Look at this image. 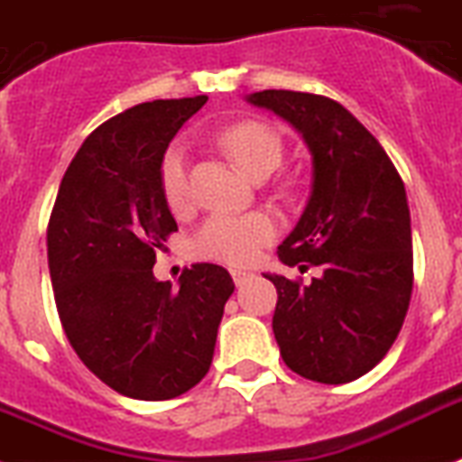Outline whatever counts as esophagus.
<instances>
[{
  "label": "esophagus",
  "mask_w": 462,
  "mask_h": 462,
  "mask_svg": "<svg viewBox=\"0 0 462 462\" xmlns=\"http://www.w3.org/2000/svg\"><path fill=\"white\" fill-rule=\"evenodd\" d=\"M231 275H234V282L238 287H243L247 282V280L252 278V273H247V271H231Z\"/></svg>",
  "instance_id": "esophagus-1"
}]
</instances>
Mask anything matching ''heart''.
<instances>
[{
  "label": "heart",
  "mask_w": 462,
  "mask_h": 462,
  "mask_svg": "<svg viewBox=\"0 0 462 462\" xmlns=\"http://www.w3.org/2000/svg\"><path fill=\"white\" fill-rule=\"evenodd\" d=\"M217 142L228 152V156L240 165V171L254 180H263L282 161V137L263 121H238L217 135ZM159 182L165 203L172 210H182L191 200L189 184V153L182 142H175L165 149L159 165ZM278 231V222L269 212L254 210L243 215L217 212L196 228L191 238L193 254L210 262L228 266H247L254 262L266 243H271Z\"/></svg>",
  "instance_id": "obj_1"
}]
</instances>
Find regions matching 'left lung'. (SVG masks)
Returning <instances> with one entry per match:
<instances>
[{"label": "left lung", "mask_w": 462, "mask_h": 462, "mask_svg": "<svg viewBox=\"0 0 462 462\" xmlns=\"http://www.w3.org/2000/svg\"><path fill=\"white\" fill-rule=\"evenodd\" d=\"M247 102L282 116L313 156V184L280 262L310 282L263 275L278 290L273 334L291 372L338 385L372 372L395 344L413 287L411 217L400 172L337 100L259 90Z\"/></svg>", "instance_id": "left-lung-1"}]
</instances>
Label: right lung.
<instances>
[{"mask_svg": "<svg viewBox=\"0 0 462 462\" xmlns=\"http://www.w3.org/2000/svg\"><path fill=\"white\" fill-rule=\"evenodd\" d=\"M208 97L142 102L86 137L62 177L46 231L62 329L102 383L133 400L184 395L208 374L234 280L193 263L180 290L153 278L177 231L159 165Z\"/></svg>", "mask_w": 462, "mask_h": 462, "instance_id": "add662e5", "label": "right lung"}]
</instances>
